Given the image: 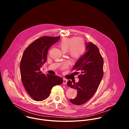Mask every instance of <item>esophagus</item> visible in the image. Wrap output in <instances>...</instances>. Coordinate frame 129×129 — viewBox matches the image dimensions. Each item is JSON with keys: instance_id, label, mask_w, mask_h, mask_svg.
<instances>
[{"instance_id": "obj_1", "label": "esophagus", "mask_w": 129, "mask_h": 129, "mask_svg": "<svg viewBox=\"0 0 129 129\" xmlns=\"http://www.w3.org/2000/svg\"><path fill=\"white\" fill-rule=\"evenodd\" d=\"M67 80L66 79H63V84L65 85V84H67Z\"/></svg>"}]
</instances>
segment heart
I'll return each instance as SVG.
<instances>
[{"label": "heart", "instance_id": "1", "mask_svg": "<svg viewBox=\"0 0 129 129\" xmlns=\"http://www.w3.org/2000/svg\"><path fill=\"white\" fill-rule=\"evenodd\" d=\"M59 46L62 50L67 51L68 56L73 60L79 59L85 50L84 43L82 40L79 39L63 38L59 41Z\"/></svg>", "mask_w": 129, "mask_h": 129}]
</instances>
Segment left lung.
Wrapping results in <instances>:
<instances>
[{"mask_svg": "<svg viewBox=\"0 0 129 129\" xmlns=\"http://www.w3.org/2000/svg\"><path fill=\"white\" fill-rule=\"evenodd\" d=\"M85 44V53L73 67V70L81 72L78 76L79 81L72 83L69 80L67 83L68 86L78 90L77 97L70 100L72 104L76 105L86 103L93 96L104 75V60L98 47L91 42Z\"/></svg>", "mask_w": 129, "mask_h": 129, "instance_id": "1", "label": "left lung"}]
</instances>
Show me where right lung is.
<instances>
[{
  "label": "right lung",
  "mask_w": 129,
  "mask_h": 129,
  "mask_svg": "<svg viewBox=\"0 0 129 129\" xmlns=\"http://www.w3.org/2000/svg\"><path fill=\"white\" fill-rule=\"evenodd\" d=\"M60 38V36L42 37L28 45L23 53L20 64L21 80L28 94L36 101L46 99L52 87L63 82L59 76L45 75L40 71L46 61L48 49Z\"/></svg>",
  "instance_id": "obj_1"
}]
</instances>
